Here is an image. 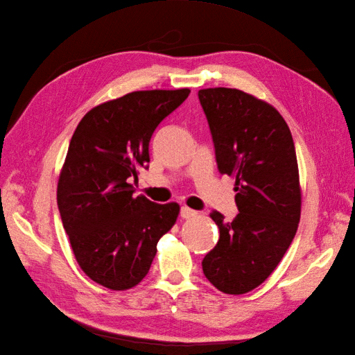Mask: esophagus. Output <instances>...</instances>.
<instances>
[{
    "instance_id": "34e87169",
    "label": "esophagus",
    "mask_w": 355,
    "mask_h": 355,
    "mask_svg": "<svg viewBox=\"0 0 355 355\" xmlns=\"http://www.w3.org/2000/svg\"><path fill=\"white\" fill-rule=\"evenodd\" d=\"M180 216L184 219H192V218H197L198 213L196 210L189 209V207H182L180 209Z\"/></svg>"
}]
</instances>
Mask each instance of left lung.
Segmentation results:
<instances>
[{
    "label": "left lung",
    "mask_w": 355,
    "mask_h": 355,
    "mask_svg": "<svg viewBox=\"0 0 355 355\" xmlns=\"http://www.w3.org/2000/svg\"><path fill=\"white\" fill-rule=\"evenodd\" d=\"M198 98L218 168L235 178L240 211L232 222L210 213L220 237L202 259V272L220 292L243 295L271 275L295 239L302 191L293 137L282 114L253 94L214 87Z\"/></svg>",
    "instance_id": "8db88e82"
}]
</instances>
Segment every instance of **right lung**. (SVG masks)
I'll list each match as a JSON object with an SVG mask.
<instances>
[{"mask_svg": "<svg viewBox=\"0 0 355 355\" xmlns=\"http://www.w3.org/2000/svg\"><path fill=\"white\" fill-rule=\"evenodd\" d=\"M189 89L139 90L94 106L72 135L58 182V206L75 259L111 290L141 283L159 239L176 223L178 202L133 197L130 179L149 163L157 125Z\"/></svg>", "mask_w": 355, "mask_h": 355, "instance_id": "right-lung-1", "label": "right lung"}]
</instances>
